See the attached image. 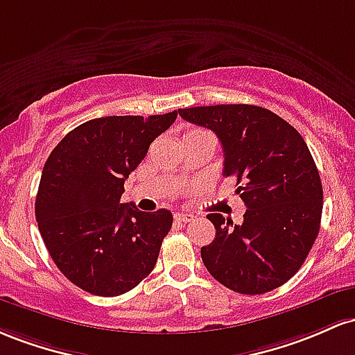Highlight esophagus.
<instances>
[{"instance_id":"obj_1","label":"esophagus","mask_w":355,"mask_h":355,"mask_svg":"<svg viewBox=\"0 0 355 355\" xmlns=\"http://www.w3.org/2000/svg\"><path fill=\"white\" fill-rule=\"evenodd\" d=\"M194 214H191V213H176L174 214V220L176 221H179V223H191L194 220Z\"/></svg>"}]
</instances>
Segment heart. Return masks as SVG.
<instances>
[{
	"instance_id": "1",
	"label": "heart",
	"mask_w": 355,
	"mask_h": 355,
	"mask_svg": "<svg viewBox=\"0 0 355 355\" xmlns=\"http://www.w3.org/2000/svg\"><path fill=\"white\" fill-rule=\"evenodd\" d=\"M191 132H205V130H191Z\"/></svg>"
}]
</instances>
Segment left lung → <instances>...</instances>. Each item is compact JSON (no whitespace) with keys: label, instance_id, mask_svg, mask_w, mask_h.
I'll return each instance as SVG.
<instances>
[{"label":"left lung","instance_id":"obj_1","mask_svg":"<svg viewBox=\"0 0 355 355\" xmlns=\"http://www.w3.org/2000/svg\"><path fill=\"white\" fill-rule=\"evenodd\" d=\"M179 115L218 135L223 174L236 178L248 208L241 225L208 214L216 238L201 248L202 263L234 292H272L300 270L320 230L324 191L304 137L258 105L189 107Z\"/></svg>","mask_w":355,"mask_h":355}]
</instances>
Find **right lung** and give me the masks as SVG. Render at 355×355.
Returning a JSON list of instances; mask_svg holds the SVG:
<instances>
[{
  "instance_id": "right-lung-1",
  "label": "right lung",
  "mask_w": 355,
  "mask_h": 355,
  "mask_svg": "<svg viewBox=\"0 0 355 355\" xmlns=\"http://www.w3.org/2000/svg\"><path fill=\"white\" fill-rule=\"evenodd\" d=\"M176 117L178 110L92 119L46 159L35 201L38 230L60 272L85 292L122 295L156 266L173 214L144 213L121 196L150 142Z\"/></svg>"
}]
</instances>
